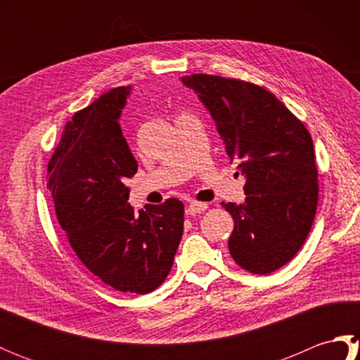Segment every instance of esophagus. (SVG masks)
<instances>
[{"instance_id":"1","label":"esophagus","mask_w":360,"mask_h":360,"mask_svg":"<svg viewBox=\"0 0 360 360\" xmlns=\"http://www.w3.org/2000/svg\"><path fill=\"white\" fill-rule=\"evenodd\" d=\"M204 210H207V204L205 202H198V201H190L188 204V212L195 215V213H202Z\"/></svg>"}]
</instances>
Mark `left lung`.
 I'll use <instances>...</instances> for the list:
<instances>
[{
  "mask_svg": "<svg viewBox=\"0 0 360 360\" xmlns=\"http://www.w3.org/2000/svg\"><path fill=\"white\" fill-rule=\"evenodd\" d=\"M181 82L209 110L231 164L246 178L243 204L221 202L233 218L229 250L252 274H271L294 258L319 201L311 134L271 91L219 75Z\"/></svg>",
  "mask_w": 360,
  "mask_h": 360,
  "instance_id": "obj_1",
  "label": "left lung"
}]
</instances>
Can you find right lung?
Listing matches in <instances>:
<instances>
[{
  "instance_id": "add662e5",
  "label": "right lung",
  "mask_w": 360,
  "mask_h": 360,
  "mask_svg": "<svg viewBox=\"0 0 360 360\" xmlns=\"http://www.w3.org/2000/svg\"><path fill=\"white\" fill-rule=\"evenodd\" d=\"M129 86L114 88L74 114L48 164L60 226L80 262L120 292L148 294L173 266L184 204L170 198L134 213L128 178L137 162L119 119Z\"/></svg>"
}]
</instances>
